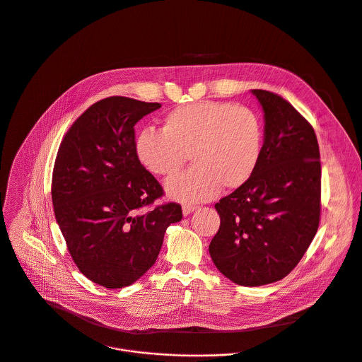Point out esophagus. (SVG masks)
Listing matches in <instances>:
<instances>
[{
  "mask_svg": "<svg viewBox=\"0 0 362 362\" xmlns=\"http://www.w3.org/2000/svg\"><path fill=\"white\" fill-rule=\"evenodd\" d=\"M197 208H198L197 205H188V204L182 205V214H184V216L189 215V214H191V212H194Z\"/></svg>",
  "mask_w": 362,
  "mask_h": 362,
  "instance_id": "obj_1",
  "label": "esophagus"
}]
</instances>
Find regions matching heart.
Here are the masks:
<instances>
[{
	"label": "heart",
	"mask_w": 362,
	"mask_h": 362,
	"mask_svg": "<svg viewBox=\"0 0 362 362\" xmlns=\"http://www.w3.org/2000/svg\"><path fill=\"white\" fill-rule=\"evenodd\" d=\"M262 150L259 116L246 106L216 100L181 105L165 115L163 130L144 129L134 140L139 163L154 175H175L191 157L195 165L167 182V192L182 202L211 199L222 185L243 187Z\"/></svg>",
	"instance_id": "b5f03b06"
}]
</instances>
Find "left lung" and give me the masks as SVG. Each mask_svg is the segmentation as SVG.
Here are the masks:
<instances>
[{
	"instance_id": "8db88e82",
	"label": "left lung",
	"mask_w": 362,
	"mask_h": 362,
	"mask_svg": "<svg viewBox=\"0 0 362 362\" xmlns=\"http://www.w3.org/2000/svg\"><path fill=\"white\" fill-rule=\"evenodd\" d=\"M264 141L252 178L219 199L221 225L209 245L218 270L240 286L286 277L320 223L321 163L313 126L281 96L255 89Z\"/></svg>"
}]
</instances>
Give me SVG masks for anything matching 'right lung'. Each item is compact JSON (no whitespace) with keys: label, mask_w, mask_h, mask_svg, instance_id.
I'll return each mask as SVG.
<instances>
[{"label":"right lung","mask_w":362,"mask_h":362,"mask_svg":"<svg viewBox=\"0 0 362 362\" xmlns=\"http://www.w3.org/2000/svg\"><path fill=\"white\" fill-rule=\"evenodd\" d=\"M123 96L92 105L66 132L52 173L57 222L78 269L93 283L122 288L157 260L180 204L150 211L164 189L134 153V124L160 109Z\"/></svg>","instance_id":"right-lung-1"}]
</instances>
